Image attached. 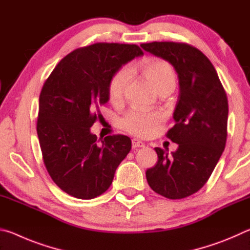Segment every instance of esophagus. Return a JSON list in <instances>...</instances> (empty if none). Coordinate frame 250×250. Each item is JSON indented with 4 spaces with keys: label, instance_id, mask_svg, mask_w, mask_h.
<instances>
[{
    "label": "esophagus",
    "instance_id": "obj_1",
    "mask_svg": "<svg viewBox=\"0 0 250 250\" xmlns=\"http://www.w3.org/2000/svg\"><path fill=\"white\" fill-rule=\"evenodd\" d=\"M145 146V143H143L141 140L139 139H132V147H143Z\"/></svg>",
    "mask_w": 250,
    "mask_h": 250
}]
</instances>
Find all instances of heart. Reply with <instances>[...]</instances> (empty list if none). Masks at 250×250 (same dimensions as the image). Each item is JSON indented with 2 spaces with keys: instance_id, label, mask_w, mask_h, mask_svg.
Returning <instances> with one entry per match:
<instances>
[{
  "instance_id": "1",
  "label": "heart",
  "mask_w": 250,
  "mask_h": 250,
  "mask_svg": "<svg viewBox=\"0 0 250 250\" xmlns=\"http://www.w3.org/2000/svg\"><path fill=\"white\" fill-rule=\"evenodd\" d=\"M140 68L159 94L166 90H174L176 74L167 62L158 58H149L141 62ZM130 77L131 73L129 68H121L110 79L108 94L109 99L113 104L121 103L130 82ZM163 119V113L159 111L145 112L140 110H130L121 119V125L130 133L147 137L153 133L156 126Z\"/></svg>"
}]
</instances>
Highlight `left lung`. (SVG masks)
<instances>
[{
    "label": "left lung",
    "instance_id": "left-lung-1",
    "mask_svg": "<svg viewBox=\"0 0 250 250\" xmlns=\"http://www.w3.org/2000/svg\"><path fill=\"white\" fill-rule=\"evenodd\" d=\"M141 47L170 62L179 77L175 125L167 133L179 147L172 155L155 147L158 163L146 175L155 193L180 200L205 185L225 149L227 96L213 64L200 49L174 42H153Z\"/></svg>",
    "mask_w": 250,
    "mask_h": 250
}]
</instances>
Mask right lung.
<instances>
[{
	"instance_id": "1",
	"label": "right lung",
	"mask_w": 250,
	"mask_h": 250,
	"mask_svg": "<svg viewBox=\"0 0 250 250\" xmlns=\"http://www.w3.org/2000/svg\"><path fill=\"white\" fill-rule=\"evenodd\" d=\"M137 45L97 43L67 55L46 80L40 95L37 135L47 172L59 188L80 200L101 195L131 150L122 134L98 145L90 132L108 103L110 79L122 65L142 56Z\"/></svg>"
}]
</instances>
